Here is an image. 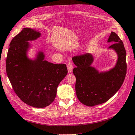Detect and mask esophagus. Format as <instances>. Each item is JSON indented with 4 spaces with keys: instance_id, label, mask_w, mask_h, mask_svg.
<instances>
[{
    "instance_id": "esophagus-1",
    "label": "esophagus",
    "mask_w": 135,
    "mask_h": 135,
    "mask_svg": "<svg viewBox=\"0 0 135 135\" xmlns=\"http://www.w3.org/2000/svg\"><path fill=\"white\" fill-rule=\"evenodd\" d=\"M73 68V64L72 63H69L68 66H67V69H68V71L69 73L72 72Z\"/></svg>"
}]
</instances>
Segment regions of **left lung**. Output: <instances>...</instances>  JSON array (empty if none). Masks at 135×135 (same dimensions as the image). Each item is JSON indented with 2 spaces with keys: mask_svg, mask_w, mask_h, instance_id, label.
Returning a JSON list of instances; mask_svg holds the SVG:
<instances>
[{
  "mask_svg": "<svg viewBox=\"0 0 135 135\" xmlns=\"http://www.w3.org/2000/svg\"><path fill=\"white\" fill-rule=\"evenodd\" d=\"M108 42L114 43L109 48L118 55L115 67L109 71L99 73L91 67L94 58L89 53L73 57L76 66L73 69L76 79V93L80 102L85 105L93 107L107 102L118 91L124 80L127 63L123 43L114 32H111Z\"/></svg>",
  "mask_w": 135,
  "mask_h": 135,
  "instance_id": "obj_1",
  "label": "left lung"
}]
</instances>
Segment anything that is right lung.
Segmentation results:
<instances>
[{"label": "right lung", "mask_w": 135, "mask_h": 135, "mask_svg": "<svg viewBox=\"0 0 135 135\" xmlns=\"http://www.w3.org/2000/svg\"><path fill=\"white\" fill-rule=\"evenodd\" d=\"M38 31L24 28L12 39L6 59V71L13 89L27 105L45 108L53 103L58 86L68 73L65 64H56L44 60L43 52L30 59L28 41L40 36Z\"/></svg>", "instance_id": "1"}]
</instances>
